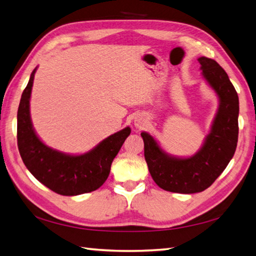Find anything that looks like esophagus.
<instances>
[{"mask_svg":"<svg viewBox=\"0 0 256 256\" xmlns=\"http://www.w3.org/2000/svg\"><path fill=\"white\" fill-rule=\"evenodd\" d=\"M142 122H142V120H136V127H137V128H142V126H144V124H142Z\"/></svg>","mask_w":256,"mask_h":256,"instance_id":"esophagus-1","label":"esophagus"}]
</instances>
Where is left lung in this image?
Returning <instances> with one entry per match:
<instances>
[{
  "mask_svg": "<svg viewBox=\"0 0 256 256\" xmlns=\"http://www.w3.org/2000/svg\"><path fill=\"white\" fill-rule=\"evenodd\" d=\"M202 75L218 97V109L202 148L190 158L172 157L148 132H142L144 159L154 181L176 194H196L208 189L230 162L238 144V96L228 76L214 60L198 58Z\"/></svg>",
  "mask_w": 256,
  "mask_h": 256,
  "instance_id": "8db88e82",
  "label": "left lung"
}]
</instances>
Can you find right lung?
<instances>
[{
    "instance_id": "add662e5",
    "label": "right lung",
    "mask_w": 256,
    "mask_h": 256,
    "mask_svg": "<svg viewBox=\"0 0 256 256\" xmlns=\"http://www.w3.org/2000/svg\"><path fill=\"white\" fill-rule=\"evenodd\" d=\"M36 70L30 74L18 110V146L23 162L40 184L58 194L78 196L95 191L107 180L112 160L132 130L126 127L80 156L48 147L35 134L30 114Z\"/></svg>"
}]
</instances>
